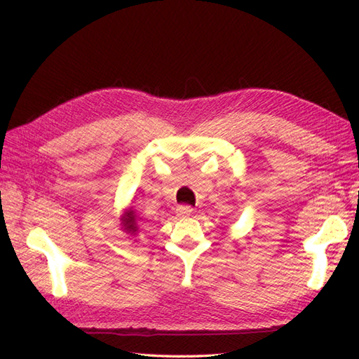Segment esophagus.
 I'll return each mask as SVG.
<instances>
[{
	"mask_svg": "<svg viewBox=\"0 0 359 359\" xmlns=\"http://www.w3.org/2000/svg\"><path fill=\"white\" fill-rule=\"evenodd\" d=\"M193 212V208L190 205H180L177 208V214L180 217H189Z\"/></svg>",
	"mask_w": 359,
	"mask_h": 359,
	"instance_id": "34e87169",
	"label": "esophagus"
}]
</instances>
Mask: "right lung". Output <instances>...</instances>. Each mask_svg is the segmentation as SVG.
<instances>
[{
  "label": "right lung",
  "mask_w": 359,
  "mask_h": 359,
  "mask_svg": "<svg viewBox=\"0 0 359 359\" xmlns=\"http://www.w3.org/2000/svg\"><path fill=\"white\" fill-rule=\"evenodd\" d=\"M123 226L124 231L128 233H136L137 232V223H136V215L133 212V210H130L124 217H123Z\"/></svg>",
  "instance_id": "1"
}]
</instances>
